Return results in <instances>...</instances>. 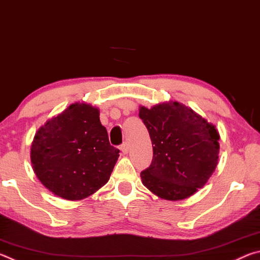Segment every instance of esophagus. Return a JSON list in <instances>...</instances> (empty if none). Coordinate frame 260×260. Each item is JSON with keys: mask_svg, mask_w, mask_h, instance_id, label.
I'll list each match as a JSON object with an SVG mask.
<instances>
[{"mask_svg": "<svg viewBox=\"0 0 260 260\" xmlns=\"http://www.w3.org/2000/svg\"><path fill=\"white\" fill-rule=\"evenodd\" d=\"M120 150H121V152L122 153H128V151H129V144L127 143V142H125V143H122L121 146H120Z\"/></svg>", "mask_w": 260, "mask_h": 260, "instance_id": "34e87169", "label": "esophagus"}]
</instances>
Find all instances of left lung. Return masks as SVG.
Returning <instances> with one entry per match:
<instances>
[{"mask_svg":"<svg viewBox=\"0 0 260 260\" xmlns=\"http://www.w3.org/2000/svg\"><path fill=\"white\" fill-rule=\"evenodd\" d=\"M139 110L153 151L151 165L141 172L142 183L162 200L193 195L218 165L220 135L215 126L177 101Z\"/></svg>","mask_w":260,"mask_h":260,"instance_id":"left-lung-1","label":"left lung"}]
</instances>
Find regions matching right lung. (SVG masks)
<instances>
[{"mask_svg":"<svg viewBox=\"0 0 260 260\" xmlns=\"http://www.w3.org/2000/svg\"><path fill=\"white\" fill-rule=\"evenodd\" d=\"M119 150L109 142L100 110L76 102L38 129L30 147L35 175L54 195L89 197L109 181Z\"/></svg>","mask_w":260,"mask_h":260,"instance_id":"right-lung-1","label":"right lung"}]
</instances>
